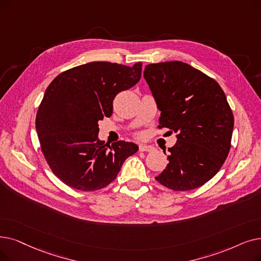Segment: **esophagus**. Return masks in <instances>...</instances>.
<instances>
[{"label": "esophagus", "mask_w": 261, "mask_h": 261, "mask_svg": "<svg viewBox=\"0 0 261 261\" xmlns=\"http://www.w3.org/2000/svg\"><path fill=\"white\" fill-rule=\"evenodd\" d=\"M140 151H152L153 147L150 145H146V144H141L139 147Z\"/></svg>", "instance_id": "1"}]
</instances>
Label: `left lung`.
I'll list each match as a JSON object with an SVG mask.
<instances>
[{
  "instance_id": "obj_1",
  "label": "left lung",
  "mask_w": 261,
  "mask_h": 261,
  "mask_svg": "<svg viewBox=\"0 0 261 261\" xmlns=\"http://www.w3.org/2000/svg\"><path fill=\"white\" fill-rule=\"evenodd\" d=\"M144 77L161 111L158 128L177 134L155 180L174 191L201 187L220 171L231 146L233 115L223 89L178 61L147 65Z\"/></svg>"
}]
</instances>
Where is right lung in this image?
<instances>
[{"label": "right lung", "instance_id": "add662e5", "mask_svg": "<svg viewBox=\"0 0 261 261\" xmlns=\"http://www.w3.org/2000/svg\"><path fill=\"white\" fill-rule=\"evenodd\" d=\"M141 73V62L132 67L93 62L60 73L46 89L36 130L51 171L68 187L84 192L106 188L139 150L133 143L100 141L98 121L112 115L113 100L137 84Z\"/></svg>", "mask_w": 261, "mask_h": 261}]
</instances>
